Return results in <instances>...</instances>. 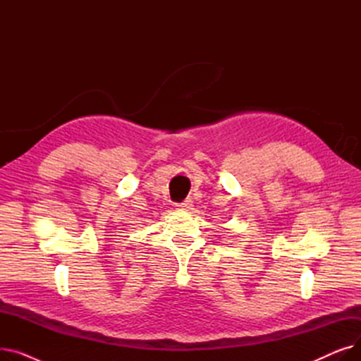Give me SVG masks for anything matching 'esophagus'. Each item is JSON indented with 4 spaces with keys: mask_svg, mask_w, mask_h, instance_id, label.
I'll return each mask as SVG.
<instances>
[{
    "mask_svg": "<svg viewBox=\"0 0 361 361\" xmlns=\"http://www.w3.org/2000/svg\"><path fill=\"white\" fill-rule=\"evenodd\" d=\"M176 206L178 207V209H181V211H188V209H192L193 202H192L190 199H185L184 202H181V203H177Z\"/></svg>",
    "mask_w": 361,
    "mask_h": 361,
    "instance_id": "esophagus-1",
    "label": "esophagus"
}]
</instances>
